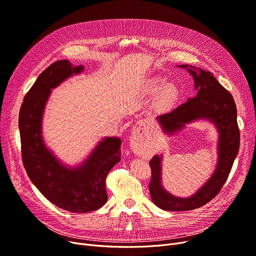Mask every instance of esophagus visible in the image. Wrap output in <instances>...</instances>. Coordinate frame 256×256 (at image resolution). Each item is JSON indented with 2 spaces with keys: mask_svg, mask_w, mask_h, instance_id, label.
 Returning a JSON list of instances; mask_svg holds the SVG:
<instances>
[{
  "mask_svg": "<svg viewBox=\"0 0 256 256\" xmlns=\"http://www.w3.org/2000/svg\"><path fill=\"white\" fill-rule=\"evenodd\" d=\"M142 126H144L143 124H138V128L132 132V138H130V146L134 150H139L140 145L142 143V134H141V130L143 128Z\"/></svg>",
  "mask_w": 256,
  "mask_h": 256,
  "instance_id": "34e87169",
  "label": "esophagus"
}]
</instances>
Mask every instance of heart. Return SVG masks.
Segmentation results:
<instances>
[{"mask_svg":"<svg viewBox=\"0 0 256 256\" xmlns=\"http://www.w3.org/2000/svg\"><path fill=\"white\" fill-rule=\"evenodd\" d=\"M167 84V80L162 76L152 78L145 86V91L150 94H156L162 90L158 100L160 108H167L176 104L180 98V90L176 84Z\"/></svg>","mask_w":256,"mask_h":256,"instance_id":"b5f03b06","label":"heart"}]
</instances>
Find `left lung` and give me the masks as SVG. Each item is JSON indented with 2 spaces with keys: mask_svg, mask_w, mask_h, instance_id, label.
<instances>
[{
  "mask_svg": "<svg viewBox=\"0 0 256 256\" xmlns=\"http://www.w3.org/2000/svg\"><path fill=\"white\" fill-rule=\"evenodd\" d=\"M188 68L194 78L196 96L189 98L172 111L158 116V124L167 135H173L186 124L208 119L219 132L218 162L212 178L191 197L180 198L168 193L162 186V156H154L150 162L152 180L150 192L154 204L164 210H191L206 204L222 189L230 176L240 148V130L234 98L210 72L190 65Z\"/></svg>",
  "mask_w": 256,
  "mask_h": 256,
  "instance_id": "1",
  "label": "left lung"
}]
</instances>
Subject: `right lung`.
I'll use <instances>...</instances> for the list:
<instances>
[{"instance_id": "right-lung-1", "label": "right lung", "mask_w": 256, "mask_h": 256, "mask_svg": "<svg viewBox=\"0 0 256 256\" xmlns=\"http://www.w3.org/2000/svg\"><path fill=\"white\" fill-rule=\"evenodd\" d=\"M83 70V65L74 66L68 60L50 64L26 92L18 118L22 158L26 174L52 204L72 212L96 210L106 202V178L121 156V140L106 137L82 165L67 168L44 142L42 121L50 90Z\"/></svg>"}]
</instances>
